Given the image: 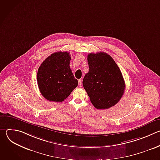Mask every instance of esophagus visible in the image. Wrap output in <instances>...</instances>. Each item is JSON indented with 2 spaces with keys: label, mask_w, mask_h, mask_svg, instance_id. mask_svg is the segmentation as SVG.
Segmentation results:
<instances>
[{
  "label": "esophagus",
  "mask_w": 160,
  "mask_h": 160,
  "mask_svg": "<svg viewBox=\"0 0 160 160\" xmlns=\"http://www.w3.org/2000/svg\"><path fill=\"white\" fill-rule=\"evenodd\" d=\"M78 85H82V79H79L78 81Z\"/></svg>",
  "instance_id": "34e87169"
}]
</instances>
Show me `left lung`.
Listing matches in <instances>:
<instances>
[{
	"label": "left lung",
	"instance_id": "8db88e82",
	"mask_svg": "<svg viewBox=\"0 0 160 160\" xmlns=\"http://www.w3.org/2000/svg\"><path fill=\"white\" fill-rule=\"evenodd\" d=\"M88 72L83 86L90 102L97 109L115 106L123 95L125 83L117 63L107 53H90L87 56Z\"/></svg>",
	"mask_w": 160,
	"mask_h": 160
}]
</instances>
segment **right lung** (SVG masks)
<instances>
[{
  "label": "right lung",
  "mask_w": 160,
  "mask_h": 160,
  "mask_svg": "<svg viewBox=\"0 0 160 160\" xmlns=\"http://www.w3.org/2000/svg\"><path fill=\"white\" fill-rule=\"evenodd\" d=\"M68 52H58L45 59L37 72V83L41 94L49 101L62 102L78 86L70 67Z\"/></svg>",
  "instance_id": "add662e5"
}]
</instances>
